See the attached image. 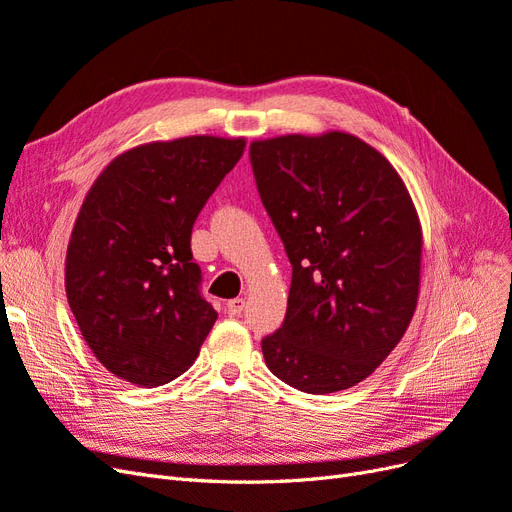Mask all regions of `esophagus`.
I'll return each instance as SVG.
<instances>
[{"label": "esophagus", "mask_w": 512, "mask_h": 512, "mask_svg": "<svg viewBox=\"0 0 512 512\" xmlns=\"http://www.w3.org/2000/svg\"><path fill=\"white\" fill-rule=\"evenodd\" d=\"M226 312L230 314V316H241L243 312H245V299H230L228 303H226Z\"/></svg>", "instance_id": "esophagus-1"}]
</instances>
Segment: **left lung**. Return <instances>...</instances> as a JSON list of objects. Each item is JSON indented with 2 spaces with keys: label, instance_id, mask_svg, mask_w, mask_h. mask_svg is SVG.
<instances>
[{
  "label": "left lung",
  "instance_id": "obj_1",
  "mask_svg": "<svg viewBox=\"0 0 512 512\" xmlns=\"http://www.w3.org/2000/svg\"><path fill=\"white\" fill-rule=\"evenodd\" d=\"M262 205L292 265L286 318L262 339L282 382L324 395L365 380L404 337L421 224L384 156L346 132L250 145Z\"/></svg>",
  "mask_w": 512,
  "mask_h": 512
}]
</instances>
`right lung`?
<instances>
[{"instance_id": "right-lung-1", "label": "right lung", "mask_w": 512, "mask_h": 512, "mask_svg": "<svg viewBox=\"0 0 512 512\" xmlns=\"http://www.w3.org/2000/svg\"><path fill=\"white\" fill-rule=\"evenodd\" d=\"M243 149V138L215 136L151 143L91 185L68 245L66 292L111 374L160 386L194 363L218 312L200 290L192 228Z\"/></svg>"}]
</instances>
